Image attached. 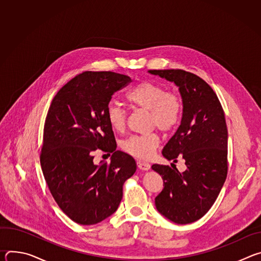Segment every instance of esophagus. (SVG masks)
Listing matches in <instances>:
<instances>
[{
	"label": "esophagus",
	"instance_id": "1",
	"mask_svg": "<svg viewBox=\"0 0 261 261\" xmlns=\"http://www.w3.org/2000/svg\"><path fill=\"white\" fill-rule=\"evenodd\" d=\"M137 166H138V168L140 170H143V171H147V170L151 169V165L150 164L146 163V162H143V161H140V160L137 161Z\"/></svg>",
	"mask_w": 261,
	"mask_h": 261
}]
</instances>
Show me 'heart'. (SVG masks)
<instances>
[{"label":"heart","mask_w":261,"mask_h":261,"mask_svg":"<svg viewBox=\"0 0 261 261\" xmlns=\"http://www.w3.org/2000/svg\"><path fill=\"white\" fill-rule=\"evenodd\" d=\"M127 100L134 106L148 111V123L152 128L167 132L179 122L182 111L180 99L169 93L160 85L143 82L127 94ZM106 118L114 130L122 132L127 124V111L119 104L111 102L106 109ZM160 143L156 133L133 135L122 142V148L129 155L146 160L150 159Z\"/></svg>","instance_id":"heart-1"}]
</instances>
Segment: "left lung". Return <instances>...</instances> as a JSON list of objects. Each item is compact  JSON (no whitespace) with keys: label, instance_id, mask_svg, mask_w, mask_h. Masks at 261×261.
Here are the masks:
<instances>
[{"label":"left lung","instance_id":"obj_1","mask_svg":"<svg viewBox=\"0 0 261 261\" xmlns=\"http://www.w3.org/2000/svg\"><path fill=\"white\" fill-rule=\"evenodd\" d=\"M173 83L182 102L180 125L162 151L167 160L182 158L184 172L154 164L164 181L155 198L158 212L176 224L203 217L216 201L227 176V127L224 111L213 89L193 73L180 69L148 70Z\"/></svg>","mask_w":261,"mask_h":261}]
</instances>
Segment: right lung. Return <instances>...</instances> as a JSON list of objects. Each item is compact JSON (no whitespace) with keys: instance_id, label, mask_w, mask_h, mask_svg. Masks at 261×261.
<instances>
[{"instance_id":"obj_1","label":"right lung","mask_w":261,"mask_h":261,"mask_svg":"<svg viewBox=\"0 0 261 261\" xmlns=\"http://www.w3.org/2000/svg\"><path fill=\"white\" fill-rule=\"evenodd\" d=\"M130 82L110 71L83 72L58 92L48 109L41 168L56 202L79 224H97L113 215L125 180L136 171L135 160L117 151L106 118L111 97ZM98 148L113 153L109 164L93 163Z\"/></svg>"}]
</instances>
